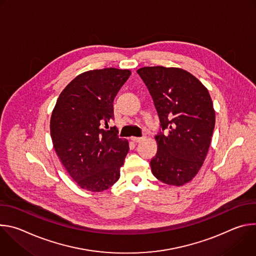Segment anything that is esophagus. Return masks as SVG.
Listing matches in <instances>:
<instances>
[{"label":"esophagus","instance_id":"34e87169","mask_svg":"<svg viewBox=\"0 0 256 256\" xmlns=\"http://www.w3.org/2000/svg\"><path fill=\"white\" fill-rule=\"evenodd\" d=\"M130 140H132V142H142L144 140H146V136H140V138L132 136V138H130Z\"/></svg>","mask_w":256,"mask_h":256}]
</instances>
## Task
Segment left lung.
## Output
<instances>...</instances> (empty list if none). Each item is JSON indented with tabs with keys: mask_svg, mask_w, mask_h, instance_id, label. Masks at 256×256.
<instances>
[{
	"mask_svg": "<svg viewBox=\"0 0 256 256\" xmlns=\"http://www.w3.org/2000/svg\"><path fill=\"white\" fill-rule=\"evenodd\" d=\"M136 72L162 126L155 136L158 151L150 162L152 173L163 184L181 186L198 174L206 157L216 122L212 98L198 78L180 68L144 66Z\"/></svg>",
	"mask_w": 256,
	"mask_h": 256,
	"instance_id": "1",
	"label": "left lung"
}]
</instances>
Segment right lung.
I'll use <instances>...</instances> for the list:
<instances>
[{
	"label": "right lung",
	"mask_w": 256,
	"mask_h": 256,
	"mask_svg": "<svg viewBox=\"0 0 256 256\" xmlns=\"http://www.w3.org/2000/svg\"><path fill=\"white\" fill-rule=\"evenodd\" d=\"M130 70L106 68L78 75L60 94L50 118V136L62 164L77 184L100 192L120 176L128 142L118 136L114 100Z\"/></svg>",
	"instance_id": "right-lung-1"
}]
</instances>
